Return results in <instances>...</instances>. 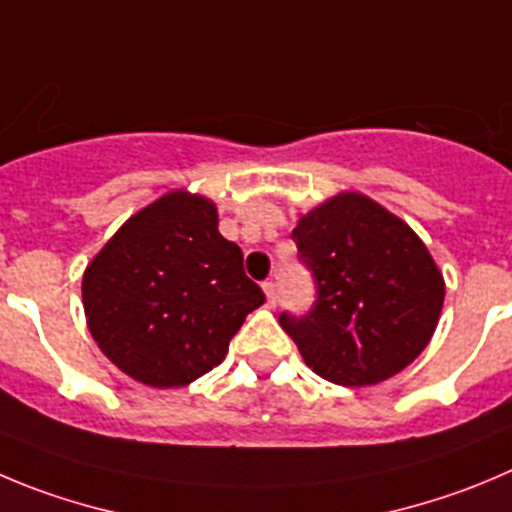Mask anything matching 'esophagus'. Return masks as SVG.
<instances>
[{"label":"esophagus","instance_id":"obj_1","mask_svg":"<svg viewBox=\"0 0 512 512\" xmlns=\"http://www.w3.org/2000/svg\"><path fill=\"white\" fill-rule=\"evenodd\" d=\"M262 290H265V295H267V305H270V308H275V303H278V285L265 283L262 285Z\"/></svg>","mask_w":512,"mask_h":512}]
</instances>
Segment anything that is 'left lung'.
<instances>
[{
    "label": "left lung",
    "mask_w": 512,
    "mask_h": 512,
    "mask_svg": "<svg viewBox=\"0 0 512 512\" xmlns=\"http://www.w3.org/2000/svg\"><path fill=\"white\" fill-rule=\"evenodd\" d=\"M293 240L315 303L305 315L280 313V326L305 364L341 386L379 384L407 369L444 303L442 272L412 227L343 191L300 217Z\"/></svg>",
    "instance_id": "1"
}]
</instances>
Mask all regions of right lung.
Masks as SVG:
<instances>
[{"label": "right lung", "instance_id": "obj_1", "mask_svg": "<svg viewBox=\"0 0 512 512\" xmlns=\"http://www.w3.org/2000/svg\"><path fill=\"white\" fill-rule=\"evenodd\" d=\"M217 207L169 191L133 214L83 275V308L100 351L156 389L186 386L219 366L265 293L242 250L217 229Z\"/></svg>", "mask_w": 512, "mask_h": 512}]
</instances>
